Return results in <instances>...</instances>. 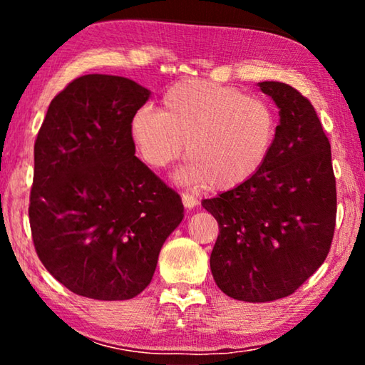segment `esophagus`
<instances>
[{"instance_id": "esophagus-1", "label": "esophagus", "mask_w": 365, "mask_h": 365, "mask_svg": "<svg viewBox=\"0 0 365 365\" xmlns=\"http://www.w3.org/2000/svg\"><path fill=\"white\" fill-rule=\"evenodd\" d=\"M182 201H183V206L187 209H193L197 206V200L190 193H182Z\"/></svg>"}]
</instances>
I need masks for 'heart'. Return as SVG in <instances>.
Returning <instances> with one entry per match:
<instances>
[{
  "instance_id": "1",
  "label": "heart",
  "mask_w": 365,
  "mask_h": 365,
  "mask_svg": "<svg viewBox=\"0 0 365 365\" xmlns=\"http://www.w3.org/2000/svg\"><path fill=\"white\" fill-rule=\"evenodd\" d=\"M277 133L274 109L233 86L187 78L165 91L160 110L140 109L130 137L141 159L163 169L180 156L177 180L232 190L255 177L267 160Z\"/></svg>"
}]
</instances>
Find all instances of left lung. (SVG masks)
<instances>
[{"label": "left lung", "instance_id": "obj_1", "mask_svg": "<svg viewBox=\"0 0 365 365\" xmlns=\"http://www.w3.org/2000/svg\"><path fill=\"white\" fill-rule=\"evenodd\" d=\"M259 86L280 109L269 158L248 182L201 202L219 224L214 280L246 302L294 293L324 264L336 220L330 141L316 109L287 83Z\"/></svg>", "mask_w": 365, "mask_h": 365}]
</instances>
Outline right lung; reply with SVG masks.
<instances>
[{"label": "right lung", "mask_w": 365, "mask_h": 365, "mask_svg": "<svg viewBox=\"0 0 365 365\" xmlns=\"http://www.w3.org/2000/svg\"><path fill=\"white\" fill-rule=\"evenodd\" d=\"M151 91L90 73L54 96L35 140V251L72 293L132 299L183 219L180 196L135 156L130 120Z\"/></svg>", "instance_id": "obj_1"}]
</instances>
